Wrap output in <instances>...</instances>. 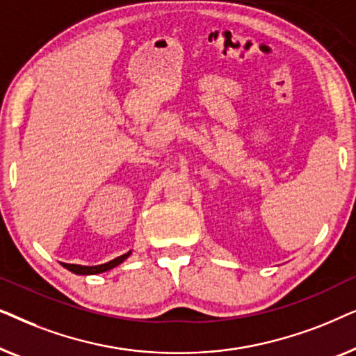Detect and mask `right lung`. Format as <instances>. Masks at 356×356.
Segmentation results:
<instances>
[{
    "mask_svg": "<svg viewBox=\"0 0 356 356\" xmlns=\"http://www.w3.org/2000/svg\"><path fill=\"white\" fill-rule=\"evenodd\" d=\"M131 252H126V254L116 257V259L106 262V264H100V266H77V264H63V267H66L67 270L74 272V274H81V275H92V274H100V272L110 270L116 267L118 264H121L126 257H128Z\"/></svg>",
    "mask_w": 356,
    "mask_h": 356,
    "instance_id": "obj_1",
    "label": "right lung"
}]
</instances>
